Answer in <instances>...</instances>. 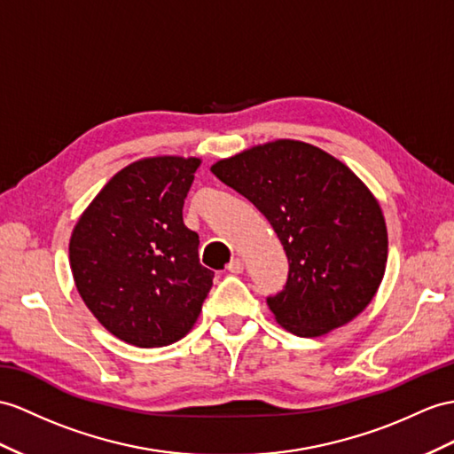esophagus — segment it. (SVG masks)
I'll return each mask as SVG.
<instances>
[{"mask_svg":"<svg viewBox=\"0 0 454 454\" xmlns=\"http://www.w3.org/2000/svg\"><path fill=\"white\" fill-rule=\"evenodd\" d=\"M227 270H229L231 273H242V270H245V262H242L240 258H233V260L229 262Z\"/></svg>","mask_w":454,"mask_h":454,"instance_id":"1","label":"esophagus"}]
</instances>
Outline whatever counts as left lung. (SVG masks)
<instances>
[{"label": "left lung", "instance_id": "obj_1", "mask_svg": "<svg viewBox=\"0 0 454 454\" xmlns=\"http://www.w3.org/2000/svg\"><path fill=\"white\" fill-rule=\"evenodd\" d=\"M212 173L248 198L281 240L289 275L268 296L281 327L319 337L372 302L385 273L387 227L345 163L312 144L275 140L219 160Z\"/></svg>", "mask_w": 454, "mask_h": 454}]
</instances>
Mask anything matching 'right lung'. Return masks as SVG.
Instances as JSON below:
<instances>
[{
	"instance_id": "1",
	"label": "right lung",
	"mask_w": 454,
	"mask_h": 454,
	"mask_svg": "<svg viewBox=\"0 0 454 454\" xmlns=\"http://www.w3.org/2000/svg\"><path fill=\"white\" fill-rule=\"evenodd\" d=\"M198 158L138 160L112 176L76 221L69 262L88 310L140 348L183 339L202 310L214 271L183 223Z\"/></svg>"
}]
</instances>
